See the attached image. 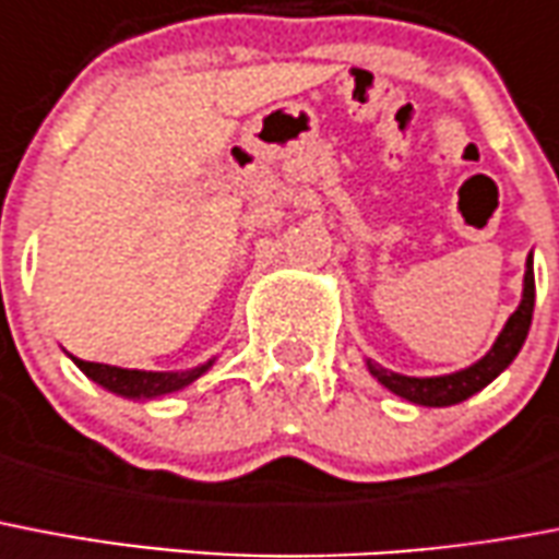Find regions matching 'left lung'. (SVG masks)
Masks as SVG:
<instances>
[{
    "label": "left lung",
    "instance_id": "8db88e82",
    "mask_svg": "<svg viewBox=\"0 0 559 559\" xmlns=\"http://www.w3.org/2000/svg\"><path fill=\"white\" fill-rule=\"evenodd\" d=\"M531 314H534V253L525 259V276H522V300L516 306L508 323L502 325V332L488 349V355L479 357L476 364L464 366L459 372L450 374H432V378H413V374L392 372L383 369L381 364H374L366 357V369L374 381L386 386L392 395L409 401L418 406H453L485 390L490 381H497L499 374L506 372L513 364V357L520 355L522 343L528 337Z\"/></svg>",
    "mask_w": 559,
    "mask_h": 559
}]
</instances>
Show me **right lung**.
<instances>
[{
  "label": "right lung",
  "mask_w": 559,
  "mask_h": 559,
  "mask_svg": "<svg viewBox=\"0 0 559 559\" xmlns=\"http://www.w3.org/2000/svg\"><path fill=\"white\" fill-rule=\"evenodd\" d=\"M78 369L86 374L88 381H95L106 392H115L120 399L129 401H155L167 399L173 392L185 390L193 381H199L210 366L216 364V357H210L207 364H199L193 369H181V372H146V369H123V366L109 364H92V360H80L69 355Z\"/></svg>",
  "instance_id": "right-lung-1"
}]
</instances>
